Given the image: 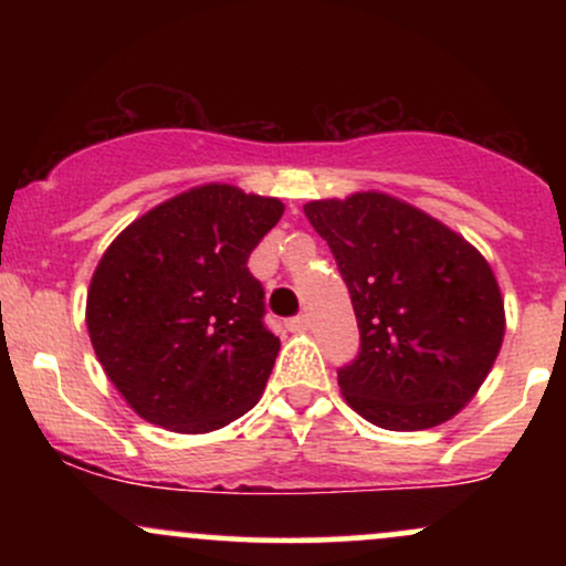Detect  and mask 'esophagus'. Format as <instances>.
Masks as SVG:
<instances>
[{
	"label": "esophagus",
	"mask_w": 566,
	"mask_h": 566,
	"mask_svg": "<svg viewBox=\"0 0 566 566\" xmlns=\"http://www.w3.org/2000/svg\"><path fill=\"white\" fill-rule=\"evenodd\" d=\"M287 327L292 329V333H301V329L308 327V316H305V314H297V316H292V319L287 322Z\"/></svg>",
	"instance_id": "34e87169"
}]
</instances>
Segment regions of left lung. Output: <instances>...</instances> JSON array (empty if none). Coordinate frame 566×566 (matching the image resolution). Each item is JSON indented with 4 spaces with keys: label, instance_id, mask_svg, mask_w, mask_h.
<instances>
[{
    "label": "left lung",
    "instance_id": "obj_1",
    "mask_svg": "<svg viewBox=\"0 0 566 566\" xmlns=\"http://www.w3.org/2000/svg\"><path fill=\"white\" fill-rule=\"evenodd\" d=\"M359 324L337 369L346 401L388 431L450 420L479 391L505 333L490 263L463 237L386 193L308 201Z\"/></svg>",
    "mask_w": 566,
    "mask_h": 566
}]
</instances>
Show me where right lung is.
<instances>
[{
    "mask_svg": "<svg viewBox=\"0 0 566 566\" xmlns=\"http://www.w3.org/2000/svg\"><path fill=\"white\" fill-rule=\"evenodd\" d=\"M282 212L279 199L199 186L129 223L101 258L90 340L143 420L207 433L258 405L279 337L247 261Z\"/></svg>",
    "mask_w": 566,
    "mask_h": 566,
    "instance_id": "obj_1",
    "label": "right lung"
}]
</instances>
